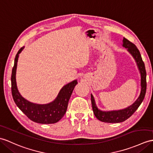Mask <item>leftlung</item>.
<instances>
[{
  "instance_id": "obj_1",
  "label": "left lung",
  "mask_w": 153,
  "mask_h": 153,
  "mask_svg": "<svg viewBox=\"0 0 153 153\" xmlns=\"http://www.w3.org/2000/svg\"><path fill=\"white\" fill-rule=\"evenodd\" d=\"M123 46L125 48L128 49V51L132 54L137 62L138 68H139L141 74V93L137 100L132 105L129 106L128 108L122 110H118V111H102L101 110L98 109L97 105H96L93 96L91 94V103L94 114L98 120L104 123H121L128 119L139 108L141 102H143L145 93H146V70H145V64L143 60H142L140 51L138 50L136 45L133 44L132 42H130L128 40H127L125 38H123Z\"/></svg>"
}]
</instances>
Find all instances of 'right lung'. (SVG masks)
<instances>
[{"mask_svg":"<svg viewBox=\"0 0 153 153\" xmlns=\"http://www.w3.org/2000/svg\"><path fill=\"white\" fill-rule=\"evenodd\" d=\"M21 48L16 54L14 66L12 68L11 82L12 94L16 104L25 115L33 122L40 124H53L61 119L65 115L68 108L70 98L77 82L74 80L66 85L60 90L55 100L48 104H33L21 97L17 90L16 80L17 63L19 54L23 50Z\"/></svg>","mask_w":153,"mask_h":153,"instance_id":"right-lung-1","label":"right lung"}]
</instances>
